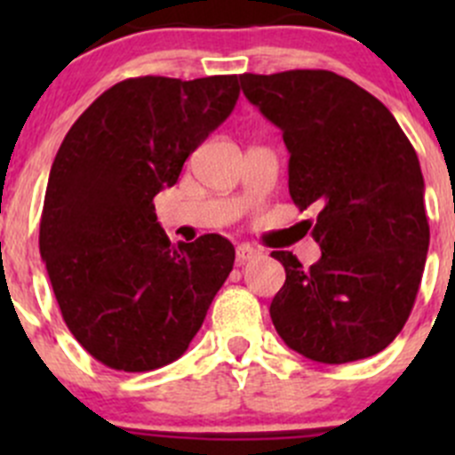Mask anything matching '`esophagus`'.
Segmentation results:
<instances>
[{"label":"esophagus","mask_w":455,"mask_h":455,"mask_svg":"<svg viewBox=\"0 0 455 455\" xmlns=\"http://www.w3.org/2000/svg\"><path fill=\"white\" fill-rule=\"evenodd\" d=\"M235 257H237V261H240V264H246V261L259 257V251L253 249V246H249V244H240V246H237V251H235Z\"/></svg>","instance_id":"esophagus-1"}]
</instances>
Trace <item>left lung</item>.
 I'll list each match as a JSON object with an SVG mask.
<instances>
[{
  "mask_svg": "<svg viewBox=\"0 0 455 455\" xmlns=\"http://www.w3.org/2000/svg\"><path fill=\"white\" fill-rule=\"evenodd\" d=\"M240 84L282 130L292 202L319 209L316 264L273 251L286 270L270 304L275 330L319 363L379 355L410 319L429 249L414 147L376 96L334 72L242 75Z\"/></svg>",
  "mask_w": 455,
  "mask_h": 455,
  "instance_id": "1",
  "label": "left lung"
}]
</instances>
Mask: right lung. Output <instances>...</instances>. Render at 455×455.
Instances as JSON below:
<instances>
[{
  "instance_id": "add662e5",
  "label": "right lung",
  "mask_w": 455,
  "mask_h": 455,
  "mask_svg": "<svg viewBox=\"0 0 455 455\" xmlns=\"http://www.w3.org/2000/svg\"><path fill=\"white\" fill-rule=\"evenodd\" d=\"M237 75L136 76L76 118L50 169L39 224L63 321L108 368L158 370L180 359L227 282L235 249L222 235L172 246L154 198L227 121Z\"/></svg>"
}]
</instances>
